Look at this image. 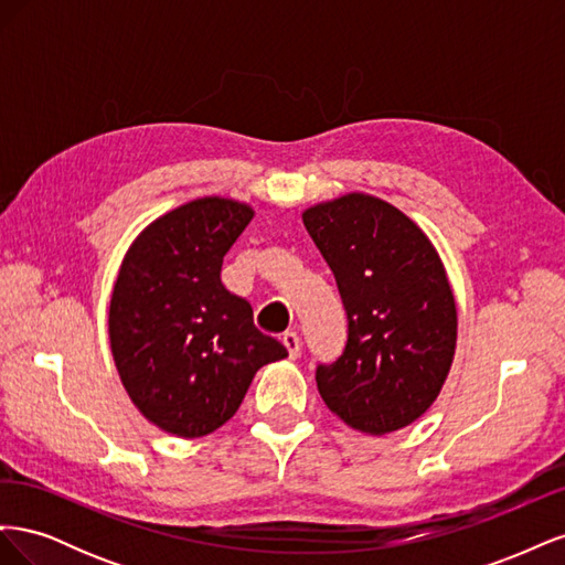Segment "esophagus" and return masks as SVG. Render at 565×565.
I'll list each match as a JSON object with an SVG mask.
<instances>
[{"label": "esophagus", "mask_w": 565, "mask_h": 565, "mask_svg": "<svg viewBox=\"0 0 565 565\" xmlns=\"http://www.w3.org/2000/svg\"><path fill=\"white\" fill-rule=\"evenodd\" d=\"M282 344H285L289 358H297V355H299V351H301V339H299L297 332H285V334H282Z\"/></svg>", "instance_id": "esophagus-1"}]
</instances>
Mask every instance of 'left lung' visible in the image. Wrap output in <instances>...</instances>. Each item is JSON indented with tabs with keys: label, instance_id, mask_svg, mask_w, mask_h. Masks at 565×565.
I'll use <instances>...</instances> for the list:
<instances>
[{
	"label": "left lung",
	"instance_id": "obj_1",
	"mask_svg": "<svg viewBox=\"0 0 565 565\" xmlns=\"http://www.w3.org/2000/svg\"><path fill=\"white\" fill-rule=\"evenodd\" d=\"M334 273L347 349L318 365V391L351 429L398 431L434 405L455 358L457 306L436 247L393 204L349 193L301 214Z\"/></svg>",
	"mask_w": 565,
	"mask_h": 565
}]
</instances>
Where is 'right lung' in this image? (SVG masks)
Here are the masks:
<instances>
[{
	"label": "right lung",
	"mask_w": 565,
	"mask_h": 565,
	"mask_svg": "<svg viewBox=\"0 0 565 565\" xmlns=\"http://www.w3.org/2000/svg\"><path fill=\"white\" fill-rule=\"evenodd\" d=\"M254 216L245 202L198 198L146 226L110 297L119 380L139 413L179 438H202L241 407L259 367L287 349L254 328L252 306L221 285V264Z\"/></svg>",
	"instance_id": "1"
}]
</instances>
